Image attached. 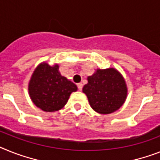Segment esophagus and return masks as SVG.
Listing matches in <instances>:
<instances>
[{
  "label": "esophagus",
  "instance_id": "1",
  "mask_svg": "<svg viewBox=\"0 0 160 160\" xmlns=\"http://www.w3.org/2000/svg\"><path fill=\"white\" fill-rule=\"evenodd\" d=\"M77 87H78V89H79V90H82L83 84H81V83H79V84H77Z\"/></svg>",
  "mask_w": 160,
  "mask_h": 160
}]
</instances>
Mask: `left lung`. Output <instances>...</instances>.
Segmentation results:
<instances>
[{"label": "left lung", "mask_w": 160, "mask_h": 160, "mask_svg": "<svg viewBox=\"0 0 160 160\" xmlns=\"http://www.w3.org/2000/svg\"><path fill=\"white\" fill-rule=\"evenodd\" d=\"M83 92L96 112L111 114L123 104L127 97V87L117 70L98 69L88 77V84L83 87Z\"/></svg>", "instance_id": "obj_1"}]
</instances>
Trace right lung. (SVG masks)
I'll return each instance as SVG.
<instances>
[{
  "instance_id": "1",
  "label": "right lung",
  "mask_w": 160,
  "mask_h": 160,
  "mask_svg": "<svg viewBox=\"0 0 160 160\" xmlns=\"http://www.w3.org/2000/svg\"><path fill=\"white\" fill-rule=\"evenodd\" d=\"M77 87L62 76L58 65L51 67L43 62L36 68L31 78L28 91L35 105L44 111L53 112L62 109Z\"/></svg>"
}]
</instances>
